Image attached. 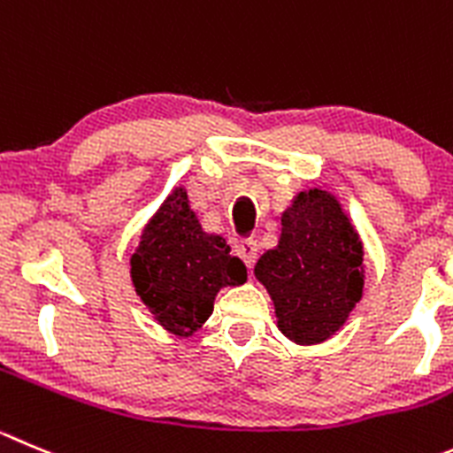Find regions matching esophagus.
I'll list each match as a JSON object with an SVG mask.
<instances>
[{"label": "esophagus", "instance_id": "1", "mask_svg": "<svg viewBox=\"0 0 453 453\" xmlns=\"http://www.w3.org/2000/svg\"><path fill=\"white\" fill-rule=\"evenodd\" d=\"M257 255H259V246H257V241H252V239L241 241V243H239V257L246 261L248 268H255Z\"/></svg>", "mask_w": 453, "mask_h": 453}]
</instances>
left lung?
Masks as SVG:
<instances>
[{"label":"left lung","instance_id":"obj_1","mask_svg":"<svg viewBox=\"0 0 453 453\" xmlns=\"http://www.w3.org/2000/svg\"><path fill=\"white\" fill-rule=\"evenodd\" d=\"M362 243L340 203L322 189L295 196L281 239L255 265L277 324L297 344L324 342L346 322L365 288Z\"/></svg>","mask_w":453,"mask_h":453}]
</instances>
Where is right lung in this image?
I'll use <instances>...</instances> for the list:
<instances>
[{"mask_svg": "<svg viewBox=\"0 0 453 453\" xmlns=\"http://www.w3.org/2000/svg\"><path fill=\"white\" fill-rule=\"evenodd\" d=\"M131 279L169 333L192 335L212 315L219 290L243 284L248 273L223 236L201 230L188 192L179 188L147 223L131 257Z\"/></svg>", "mask_w": 453, "mask_h": 453, "instance_id": "obj_1", "label": "right lung"}]
</instances>
